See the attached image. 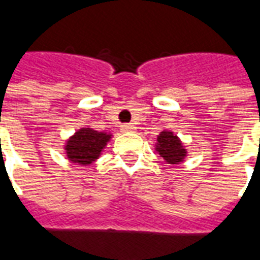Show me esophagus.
Listing matches in <instances>:
<instances>
[{"instance_id": "obj_1", "label": "esophagus", "mask_w": 260, "mask_h": 260, "mask_svg": "<svg viewBox=\"0 0 260 260\" xmlns=\"http://www.w3.org/2000/svg\"><path fill=\"white\" fill-rule=\"evenodd\" d=\"M134 128H136V126L132 123H123L120 126V130H122V132H132Z\"/></svg>"}]
</instances>
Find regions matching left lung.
<instances>
[{
    "instance_id": "1",
    "label": "left lung",
    "mask_w": 260,
    "mask_h": 260,
    "mask_svg": "<svg viewBox=\"0 0 260 260\" xmlns=\"http://www.w3.org/2000/svg\"><path fill=\"white\" fill-rule=\"evenodd\" d=\"M156 150L168 164H179L186 157V149L183 148L179 138L174 136L172 132H161L157 137Z\"/></svg>"
}]
</instances>
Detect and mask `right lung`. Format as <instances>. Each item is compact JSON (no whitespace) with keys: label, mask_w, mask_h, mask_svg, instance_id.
<instances>
[{"label":"right lung","mask_w":260,"mask_h":260,"mask_svg":"<svg viewBox=\"0 0 260 260\" xmlns=\"http://www.w3.org/2000/svg\"><path fill=\"white\" fill-rule=\"evenodd\" d=\"M111 138L110 134L99 133L93 128H80L66 144V154L70 161L88 166L100 156V153Z\"/></svg>","instance_id":"obj_1"}]
</instances>
